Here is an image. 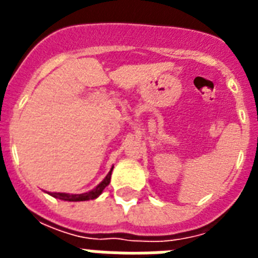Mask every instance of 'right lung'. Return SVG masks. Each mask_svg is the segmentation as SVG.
<instances>
[{"label":"right lung","instance_id":"right-lung-1","mask_svg":"<svg viewBox=\"0 0 258 258\" xmlns=\"http://www.w3.org/2000/svg\"><path fill=\"white\" fill-rule=\"evenodd\" d=\"M109 180H111V174H108L107 175V178H105L103 182H101L99 186H97L93 191L88 192V194H86V196H80V197H76V196H68V194H53V197H56V198H60V200L62 201H70V202H78V201H89V200H95V198H97V197L100 196L101 192H103V190L105 188V186H108Z\"/></svg>","mask_w":258,"mask_h":258}]
</instances>
